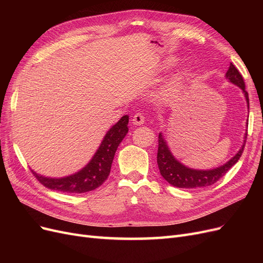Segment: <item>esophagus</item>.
Wrapping results in <instances>:
<instances>
[{
    "label": "esophagus",
    "mask_w": 263,
    "mask_h": 263,
    "mask_svg": "<svg viewBox=\"0 0 263 263\" xmlns=\"http://www.w3.org/2000/svg\"><path fill=\"white\" fill-rule=\"evenodd\" d=\"M133 123L135 125H142L145 123V115L142 113H136L133 116Z\"/></svg>",
    "instance_id": "esophagus-1"
}]
</instances>
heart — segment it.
Wrapping results in <instances>:
<instances>
[{"label":"heart","mask_w":263,"mask_h":263,"mask_svg":"<svg viewBox=\"0 0 263 263\" xmlns=\"http://www.w3.org/2000/svg\"><path fill=\"white\" fill-rule=\"evenodd\" d=\"M174 65H176V61H174V60H168V61L165 62L164 67L166 69H169V68L174 67ZM187 74H189L187 70L186 71H183V72L180 76H178L176 79H174L173 82L171 83V91L172 92H178L181 89L183 83H184V81H185V78L187 77Z\"/></svg>","instance_id":"obj_1"}]
</instances>
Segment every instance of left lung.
Returning <instances> with one entry per match:
<instances>
[{"instance_id": "obj_1", "label": "left lung", "mask_w": 263, "mask_h": 263, "mask_svg": "<svg viewBox=\"0 0 263 263\" xmlns=\"http://www.w3.org/2000/svg\"><path fill=\"white\" fill-rule=\"evenodd\" d=\"M226 79H228L230 82L234 83L238 87H240L242 90V93L245 94L247 104H248V108H249V97H248V92L246 91L243 78L233 63H230L229 69L226 72ZM247 135L248 134L246 133L243 145L241 146L239 151H238V153L225 164H222L218 166V168H215L212 170H195V169L187 168V166L179 162L177 159L173 157L168 147V144H166L165 139L163 138V135L160 133L159 134V138H158V155H157V162H158L159 170H160V173L163 177V179L165 181H168L173 186L181 187V189H197V187L212 185L215 182H217L221 177H224L226 172L232 168L234 164H236L238 160H239L246 145Z\"/></svg>"}]
</instances>
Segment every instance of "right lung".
<instances>
[{
    "mask_svg": "<svg viewBox=\"0 0 263 263\" xmlns=\"http://www.w3.org/2000/svg\"><path fill=\"white\" fill-rule=\"evenodd\" d=\"M128 115L123 116L110 128L97 153L83 169L65 178H47L31 170L35 178L50 190L63 193H85L101 186L109 176L117 147L128 133Z\"/></svg>",
    "mask_w": 263,
    "mask_h": 263,
    "instance_id": "right-lung-1",
    "label": "right lung"
}]
</instances>
